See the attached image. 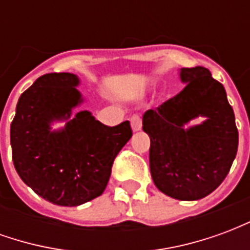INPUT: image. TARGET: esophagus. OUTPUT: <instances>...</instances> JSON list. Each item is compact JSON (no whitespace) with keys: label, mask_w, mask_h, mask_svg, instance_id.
<instances>
[{"label":"esophagus","mask_w":250,"mask_h":250,"mask_svg":"<svg viewBox=\"0 0 250 250\" xmlns=\"http://www.w3.org/2000/svg\"><path fill=\"white\" fill-rule=\"evenodd\" d=\"M131 128H132L134 132L142 130V118L139 115H134L131 118Z\"/></svg>","instance_id":"obj_1"}]
</instances>
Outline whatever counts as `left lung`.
Listing matches in <instances>:
<instances>
[{"label": "left lung", "mask_w": 250, "mask_h": 250, "mask_svg": "<svg viewBox=\"0 0 250 250\" xmlns=\"http://www.w3.org/2000/svg\"><path fill=\"white\" fill-rule=\"evenodd\" d=\"M186 87L158 109L143 115L150 136V171L163 194L197 201L218 188L229 173L238 147L234 112L224 85L208 68H181ZM198 117L199 125L188 126Z\"/></svg>", "instance_id": "1"}]
</instances>
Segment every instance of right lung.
Segmentation results:
<instances>
[{
    "mask_svg": "<svg viewBox=\"0 0 250 250\" xmlns=\"http://www.w3.org/2000/svg\"><path fill=\"white\" fill-rule=\"evenodd\" d=\"M77 75L39 77L19 99L10 125L16 171L36 194L60 206H79L102 195L116 155L132 136L130 122L108 127L84 109ZM64 121L62 129L51 128Z\"/></svg>",
    "mask_w": 250,
    "mask_h": 250,
    "instance_id": "add662e5",
    "label": "right lung"
}]
</instances>
